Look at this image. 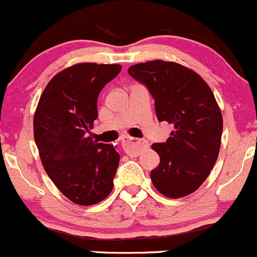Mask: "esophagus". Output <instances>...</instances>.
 <instances>
[{"mask_svg": "<svg viewBox=\"0 0 257 257\" xmlns=\"http://www.w3.org/2000/svg\"><path fill=\"white\" fill-rule=\"evenodd\" d=\"M121 145H122L123 151H125L128 156H139L143 148L147 147V142H146V141L132 139V137L127 136L121 139Z\"/></svg>", "mask_w": 257, "mask_h": 257, "instance_id": "esophagus-1", "label": "esophagus"}]
</instances>
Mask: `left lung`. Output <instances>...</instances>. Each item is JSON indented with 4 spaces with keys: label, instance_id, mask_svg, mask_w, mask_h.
<instances>
[{
    "label": "left lung",
    "instance_id": "1",
    "mask_svg": "<svg viewBox=\"0 0 257 257\" xmlns=\"http://www.w3.org/2000/svg\"><path fill=\"white\" fill-rule=\"evenodd\" d=\"M128 73L148 87L158 120L174 126L167 142L152 145L161 158L152 183L165 197L192 194L219 154L223 117L211 88L195 71L173 61L137 63Z\"/></svg>",
    "mask_w": 257,
    "mask_h": 257
}]
</instances>
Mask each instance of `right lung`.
Instances as JSON below:
<instances>
[{
  "label": "right lung",
  "mask_w": 257,
  "mask_h": 257,
  "mask_svg": "<svg viewBox=\"0 0 257 257\" xmlns=\"http://www.w3.org/2000/svg\"><path fill=\"white\" fill-rule=\"evenodd\" d=\"M120 65L82 62L55 74L34 114V140L49 178L73 203L92 206L111 192L120 156L87 132L98 117L96 101Z\"/></svg>",
  "instance_id": "obj_1"
}]
</instances>
